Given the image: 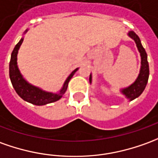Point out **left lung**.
Here are the masks:
<instances>
[{"instance_id":"8db88e82","label":"left lung","mask_w":158,"mask_h":158,"mask_svg":"<svg viewBox=\"0 0 158 158\" xmlns=\"http://www.w3.org/2000/svg\"><path fill=\"white\" fill-rule=\"evenodd\" d=\"M128 36L134 40L137 48L139 49V52L140 53L141 56V68L138 78L131 85H129L127 88H123V89L121 90V93L124 95L126 98H128L129 101H132L133 99L139 98L142 94V92L144 91V88H145L146 85H147V82H148L149 73H149L147 54H146L144 48H143V46L141 44L139 37H138V35L134 31H129ZM91 79H92V77H91V74H90V83H91Z\"/></svg>"}]
</instances>
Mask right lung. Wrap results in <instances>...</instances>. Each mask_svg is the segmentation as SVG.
I'll use <instances>...</instances> for the list:
<instances>
[{
	"label": "right lung",
	"instance_id": "add662e5",
	"mask_svg": "<svg viewBox=\"0 0 158 158\" xmlns=\"http://www.w3.org/2000/svg\"><path fill=\"white\" fill-rule=\"evenodd\" d=\"M27 31L28 30H26L25 32ZM23 41H24V38H21L20 41L16 44L15 48H14L12 55H11V60H10L9 63L10 79H11V82H12L14 90L23 100L31 102L34 105H45V104H48L50 102L58 101L66 92V90L68 89V83L79 68H76L75 70L72 72L70 75L68 77V79H66L62 88L57 93L48 92V91L43 90L38 87L34 86L23 78V76L18 68L17 55Z\"/></svg>",
	"mask_w": 158,
	"mask_h": 158
}]
</instances>
